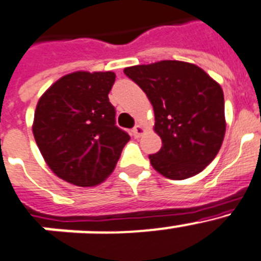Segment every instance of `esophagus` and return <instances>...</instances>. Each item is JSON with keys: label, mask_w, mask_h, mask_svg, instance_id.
<instances>
[{"label": "esophagus", "mask_w": 261, "mask_h": 261, "mask_svg": "<svg viewBox=\"0 0 261 261\" xmlns=\"http://www.w3.org/2000/svg\"><path fill=\"white\" fill-rule=\"evenodd\" d=\"M144 127H143L142 125H136L135 127L133 128V135L135 136V138H140V136L144 134Z\"/></svg>", "instance_id": "34e87169"}]
</instances>
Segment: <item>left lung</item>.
Here are the masks:
<instances>
[{"instance_id":"left-lung-1","label":"left lung","mask_w":261,"mask_h":261,"mask_svg":"<svg viewBox=\"0 0 261 261\" xmlns=\"http://www.w3.org/2000/svg\"><path fill=\"white\" fill-rule=\"evenodd\" d=\"M145 92L163 140L149 154L154 170L169 179L194 177L212 163L226 130L224 92L203 69L182 61H160L123 70Z\"/></svg>"}]
</instances>
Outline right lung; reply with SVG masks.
Listing matches in <instances>:
<instances>
[{
	"mask_svg": "<svg viewBox=\"0 0 261 261\" xmlns=\"http://www.w3.org/2000/svg\"><path fill=\"white\" fill-rule=\"evenodd\" d=\"M116 74L75 71L51 84L35 110V140L61 179L88 187L104 182L116 168L130 136L116 126L109 101Z\"/></svg>",
	"mask_w": 261,
	"mask_h": 261,
	"instance_id": "add662e5",
	"label": "right lung"
}]
</instances>
